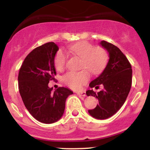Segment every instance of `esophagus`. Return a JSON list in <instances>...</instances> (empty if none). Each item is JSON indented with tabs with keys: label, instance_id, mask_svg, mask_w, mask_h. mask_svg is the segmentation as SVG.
<instances>
[{
	"label": "esophagus",
	"instance_id": "34e87169",
	"mask_svg": "<svg viewBox=\"0 0 150 150\" xmlns=\"http://www.w3.org/2000/svg\"><path fill=\"white\" fill-rule=\"evenodd\" d=\"M77 94L79 96H82V97H86L87 96L85 92H77Z\"/></svg>",
	"mask_w": 150,
	"mask_h": 150
}]
</instances>
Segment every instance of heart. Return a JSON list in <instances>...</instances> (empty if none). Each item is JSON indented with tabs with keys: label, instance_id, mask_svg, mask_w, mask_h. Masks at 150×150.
Returning a JSON list of instances; mask_svg holds the SVG:
<instances>
[{
	"label": "heart",
	"instance_id": "heart-1",
	"mask_svg": "<svg viewBox=\"0 0 150 150\" xmlns=\"http://www.w3.org/2000/svg\"><path fill=\"white\" fill-rule=\"evenodd\" d=\"M72 54L80 57L81 68H85L93 75L101 73L106 68L108 61L107 51L101 46H94L86 41H82L69 47ZM67 56L63 51H58L54 58V65L59 71L65 68ZM89 73L86 70L80 71H70L65 74L63 81L72 89H78L89 80Z\"/></svg>",
	"mask_w": 150,
	"mask_h": 150
}]
</instances>
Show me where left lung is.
I'll return each instance as SVG.
<instances>
[{
  "instance_id": "1",
  "label": "left lung",
  "mask_w": 150,
  "mask_h": 150,
  "mask_svg": "<svg viewBox=\"0 0 150 150\" xmlns=\"http://www.w3.org/2000/svg\"><path fill=\"white\" fill-rule=\"evenodd\" d=\"M100 44L108 51L109 60L97 78L89 84L91 88L103 86L100 92L87 90V96H94L99 101L94 109L88 112L97 119H106L115 114L126 100L132 85V67L130 62L117 46L106 41Z\"/></svg>"
}]
</instances>
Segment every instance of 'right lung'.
Returning <instances> with one entry per match:
<instances>
[{"mask_svg":"<svg viewBox=\"0 0 150 150\" xmlns=\"http://www.w3.org/2000/svg\"><path fill=\"white\" fill-rule=\"evenodd\" d=\"M58 51L54 42L35 48L24 60L18 74L19 91L25 107L35 119L44 123H53L61 118L65 100L73 94L63 87L53 92V87L48 85L56 75L54 58Z\"/></svg>","mask_w":150,"mask_h":150,"instance_id":"right-lung-1","label":"right lung"}]
</instances>
